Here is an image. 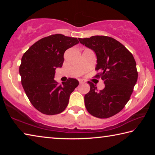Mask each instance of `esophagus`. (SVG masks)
Returning <instances> with one entry per match:
<instances>
[{"instance_id": "1", "label": "esophagus", "mask_w": 155, "mask_h": 155, "mask_svg": "<svg viewBox=\"0 0 155 155\" xmlns=\"http://www.w3.org/2000/svg\"><path fill=\"white\" fill-rule=\"evenodd\" d=\"M78 81H79V83H81V84H82V83H85V80H83V79H78Z\"/></svg>"}]
</instances>
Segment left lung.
Wrapping results in <instances>:
<instances>
[{
  "mask_svg": "<svg viewBox=\"0 0 155 155\" xmlns=\"http://www.w3.org/2000/svg\"><path fill=\"white\" fill-rule=\"evenodd\" d=\"M78 40L96 53V70L101 72L96 77H101L105 85L98 91L88 81L90 90L84 97L85 107L93 116L108 118L119 113L129 101L138 77L135 60L124 45L110 37L96 35Z\"/></svg>",
  "mask_w": 155,
  "mask_h": 155,
  "instance_id": "obj_1",
  "label": "left lung"
}]
</instances>
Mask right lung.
<instances>
[{"label": "right lung", "instance_id": "1", "mask_svg": "<svg viewBox=\"0 0 155 155\" xmlns=\"http://www.w3.org/2000/svg\"><path fill=\"white\" fill-rule=\"evenodd\" d=\"M78 43L76 38L55 34L41 39L23 54L19 68L22 87L31 103L42 114L64 111L78 85L75 78L61 85L54 79L56 68L62 67L65 51Z\"/></svg>", "mask_w": 155, "mask_h": 155}]
</instances>
